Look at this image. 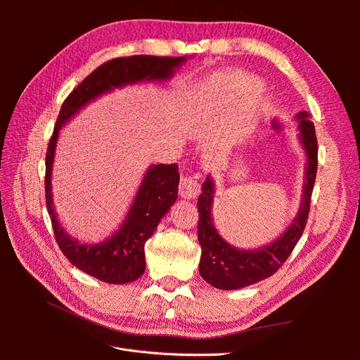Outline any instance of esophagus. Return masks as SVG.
<instances>
[{
    "instance_id": "esophagus-1",
    "label": "esophagus",
    "mask_w": 360,
    "mask_h": 360,
    "mask_svg": "<svg viewBox=\"0 0 360 360\" xmlns=\"http://www.w3.org/2000/svg\"><path fill=\"white\" fill-rule=\"evenodd\" d=\"M179 192L183 198H197L200 193V183L198 180L192 177V176H183L180 179V184H179Z\"/></svg>"
}]
</instances>
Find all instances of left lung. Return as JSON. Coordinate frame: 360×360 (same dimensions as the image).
Returning a JSON list of instances; mask_svg holds the SVG:
<instances>
[{
  "label": "left lung",
  "instance_id": "left-lung-1",
  "mask_svg": "<svg viewBox=\"0 0 360 360\" xmlns=\"http://www.w3.org/2000/svg\"><path fill=\"white\" fill-rule=\"evenodd\" d=\"M300 143L307 153V179H304L303 198L297 216L275 242L254 250H243L226 243L217 234L212 219V204L214 184L210 177L202 183L201 195L198 197V240L201 245L200 274L210 285L219 290H238L255 282L275 275L285 263L294 246L303 234L308 222L311 197L317 176L319 144L315 136L314 123L308 112H299Z\"/></svg>",
  "mask_w": 360,
  "mask_h": 360
}]
</instances>
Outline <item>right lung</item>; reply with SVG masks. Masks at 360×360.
I'll return each mask as SVG.
<instances>
[{
    "label": "right lung",
    "mask_w": 360,
    "mask_h": 360,
    "mask_svg": "<svg viewBox=\"0 0 360 360\" xmlns=\"http://www.w3.org/2000/svg\"><path fill=\"white\" fill-rule=\"evenodd\" d=\"M184 60L186 57L132 56L103 63L86 76L63 102L49 139L45 193L56 240L61 252L75 267L108 284H127L144 274V245L153 236L162 217L177 200L180 180L179 167L177 163H171V165L159 163V165L150 167L120 230L102 243H79L63 230L52 204L51 174L60 129L81 108L101 94L139 81H167Z\"/></svg>",
    "instance_id": "1"
}]
</instances>
